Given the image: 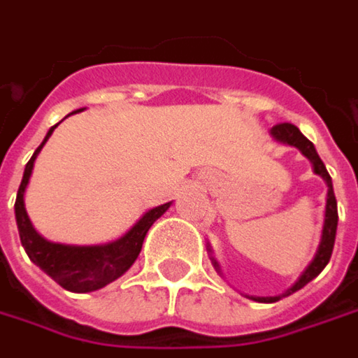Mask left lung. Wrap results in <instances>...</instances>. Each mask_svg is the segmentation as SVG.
Returning a JSON list of instances; mask_svg holds the SVG:
<instances>
[{
    "label": "left lung",
    "instance_id": "left-lung-1",
    "mask_svg": "<svg viewBox=\"0 0 358 358\" xmlns=\"http://www.w3.org/2000/svg\"><path fill=\"white\" fill-rule=\"evenodd\" d=\"M271 136L274 142L285 144V146H292V148L299 150L304 158H308V162L313 164V172L327 182V188H329V190H327L324 222H322L319 248H317V252H315L313 260H310V262L306 264V268L301 272V276L296 278V282H294L290 288H287L282 294H278V296H248V299L258 301V303H276V301H280L282 296H288V294H292V292H296V290H301L303 287H306L313 278H317L320 272H322V268L329 264V260H331L334 238H336V224H338V212H336V198H334L333 180H331V176H329V172H327V168H324L322 160L319 158L315 144H313L308 138H304L303 132H301L296 126H292V124H276V126L271 130ZM208 252H210V260H212V264H214L216 272H218V274H222V271H220V264L216 262V258L212 257V248H210V244H208Z\"/></svg>",
    "mask_w": 358,
    "mask_h": 358
}]
</instances>
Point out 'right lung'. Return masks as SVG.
I'll return each mask as SVG.
<instances>
[{
  "mask_svg": "<svg viewBox=\"0 0 358 358\" xmlns=\"http://www.w3.org/2000/svg\"><path fill=\"white\" fill-rule=\"evenodd\" d=\"M71 114H76V112H71ZM57 126H59V122L48 130L43 142L34 152L31 160L25 164L24 178H22L17 198H15V222H17V230H20L22 246L36 266H39L48 276H52L59 287L70 290V292H94V290L108 287L110 282H114L122 274L130 271L136 258L140 257V250H142V244L148 234L150 226L172 206V202L146 210L128 232H124L120 238L106 242V244L80 246V244H62V242H52L43 238L27 216L24 198L31 172H34L36 158Z\"/></svg>",
  "mask_w": 358,
  "mask_h": 358,
  "instance_id": "right-lung-1",
  "label": "right lung"
}]
</instances>
